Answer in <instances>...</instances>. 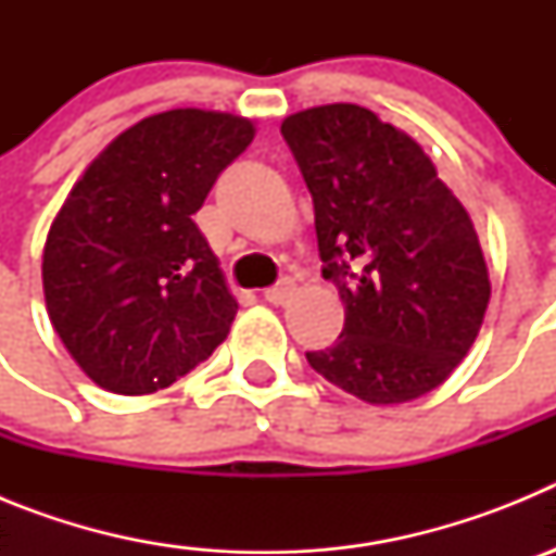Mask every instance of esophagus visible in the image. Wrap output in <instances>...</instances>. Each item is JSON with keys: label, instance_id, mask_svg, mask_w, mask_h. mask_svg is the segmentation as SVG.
I'll list each match as a JSON object with an SVG mask.
<instances>
[{"label": "esophagus", "instance_id": "1", "mask_svg": "<svg viewBox=\"0 0 556 556\" xmlns=\"http://www.w3.org/2000/svg\"><path fill=\"white\" fill-rule=\"evenodd\" d=\"M292 294H294V283L289 281H281L278 287H269L267 292H264V301L273 303V306H283V303L292 301Z\"/></svg>", "mask_w": 556, "mask_h": 556}]
</instances>
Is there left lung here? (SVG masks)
<instances>
[{
	"instance_id": "1",
	"label": "left lung",
	"mask_w": 556,
	"mask_h": 556,
	"mask_svg": "<svg viewBox=\"0 0 556 556\" xmlns=\"http://www.w3.org/2000/svg\"><path fill=\"white\" fill-rule=\"evenodd\" d=\"M314 200L323 278L345 328L308 365L372 406L437 390L473 348L490 273L468 208L424 147L351 102L281 122Z\"/></svg>"
}]
</instances>
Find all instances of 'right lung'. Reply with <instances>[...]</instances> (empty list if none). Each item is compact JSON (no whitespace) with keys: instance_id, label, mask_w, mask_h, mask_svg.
<instances>
[{"instance_id":"right-lung-1","label":"right lung","mask_w":556,"mask_h":556,"mask_svg":"<svg viewBox=\"0 0 556 556\" xmlns=\"http://www.w3.org/2000/svg\"><path fill=\"white\" fill-rule=\"evenodd\" d=\"M253 136L233 113H152L72 186L43 242V301L97 387L150 395L225 342L239 303L191 217Z\"/></svg>"}]
</instances>
